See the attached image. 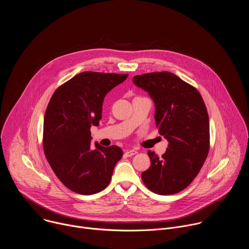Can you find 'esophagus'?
<instances>
[{
    "label": "esophagus",
    "mask_w": 249,
    "mask_h": 249,
    "mask_svg": "<svg viewBox=\"0 0 249 249\" xmlns=\"http://www.w3.org/2000/svg\"><path fill=\"white\" fill-rule=\"evenodd\" d=\"M136 154H138V151H136V150H127V151L125 152V155H126L127 157H132V156H134V155H136Z\"/></svg>",
    "instance_id": "1"
}]
</instances>
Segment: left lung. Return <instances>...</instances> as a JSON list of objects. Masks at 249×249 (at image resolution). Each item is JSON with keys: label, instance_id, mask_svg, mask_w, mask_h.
Segmentation results:
<instances>
[{"label": "left lung", "instance_id": "left-lung-1", "mask_svg": "<svg viewBox=\"0 0 249 249\" xmlns=\"http://www.w3.org/2000/svg\"><path fill=\"white\" fill-rule=\"evenodd\" d=\"M156 105L159 133L168 141L160 158L149 151L151 166L142 173L154 193L171 195L185 189L202 168L210 149V125L205 102L196 88L169 72L133 78Z\"/></svg>", "mask_w": 249, "mask_h": 249}]
</instances>
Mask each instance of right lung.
Returning <instances> with one entry per match:
<instances>
[{"label": "right lung", "instance_id": "add662e5", "mask_svg": "<svg viewBox=\"0 0 249 249\" xmlns=\"http://www.w3.org/2000/svg\"><path fill=\"white\" fill-rule=\"evenodd\" d=\"M127 74L83 72L60 86L44 115L43 150L60 181L70 190L91 195L106 188L123 156L117 146L90 148V127L98 126L104 96Z\"/></svg>", "mask_w": 249, "mask_h": 249}]
</instances>
